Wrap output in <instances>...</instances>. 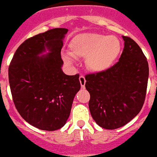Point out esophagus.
<instances>
[{
    "label": "esophagus",
    "mask_w": 157,
    "mask_h": 157,
    "mask_svg": "<svg viewBox=\"0 0 157 157\" xmlns=\"http://www.w3.org/2000/svg\"><path fill=\"white\" fill-rule=\"evenodd\" d=\"M79 80H80V83H81V88H85V86H86V78H85V76H80L79 77Z\"/></svg>",
    "instance_id": "1"
}]
</instances>
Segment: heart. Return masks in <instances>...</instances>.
<instances>
[{
  "instance_id": "heart-1",
  "label": "heart",
  "mask_w": 157,
  "mask_h": 157,
  "mask_svg": "<svg viewBox=\"0 0 157 157\" xmlns=\"http://www.w3.org/2000/svg\"><path fill=\"white\" fill-rule=\"evenodd\" d=\"M70 54L63 59L67 64L74 63V58H86V65L95 72L106 71L116 61L121 51L120 40L112 36L99 33H81L69 43Z\"/></svg>"
}]
</instances>
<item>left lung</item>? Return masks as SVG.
<instances>
[{"instance_id":"obj_1","label":"left lung","mask_w":157,"mask_h":157,"mask_svg":"<svg viewBox=\"0 0 157 157\" xmlns=\"http://www.w3.org/2000/svg\"><path fill=\"white\" fill-rule=\"evenodd\" d=\"M122 38L124 46L119 62L106 71L86 76L90 112L103 129H118L134 119L146 96L149 76L146 57L134 40Z\"/></svg>"}]
</instances>
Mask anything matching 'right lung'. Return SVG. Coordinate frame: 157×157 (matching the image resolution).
<instances>
[{"instance_id": "add662e5", "label": "right lung", "mask_w": 157, "mask_h": 157, "mask_svg": "<svg viewBox=\"0 0 157 157\" xmlns=\"http://www.w3.org/2000/svg\"><path fill=\"white\" fill-rule=\"evenodd\" d=\"M67 28H53L19 45L9 67V82L16 109L33 126L47 131L66 124L81 89L79 75L62 70L61 50Z\"/></svg>"}]
</instances>
